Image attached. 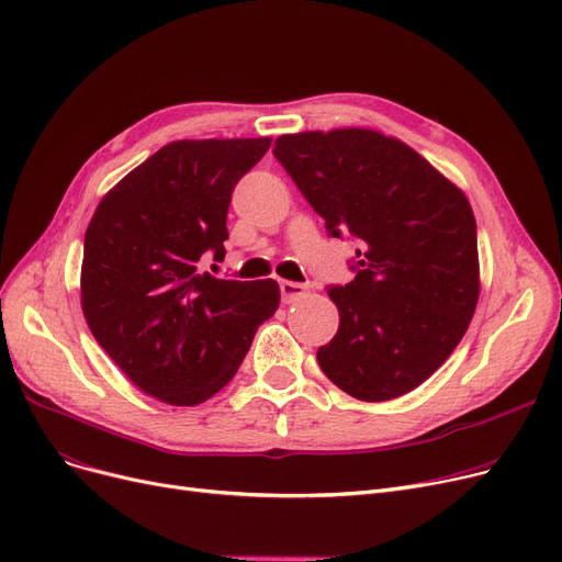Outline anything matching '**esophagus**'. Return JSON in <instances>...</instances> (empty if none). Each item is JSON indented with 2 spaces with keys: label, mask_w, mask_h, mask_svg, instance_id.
I'll return each mask as SVG.
<instances>
[{
  "label": "esophagus",
  "mask_w": 562,
  "mask_h": 562,
  "mask_svg": "<svg viewBox=\"0 0 562 562\" xmlns=\"http://www.w3.org/2000/svg\"><path fill=\"white\" fill-rule=\"evenodd\" d=\"M280 291H282V301L284 303H296L299 299L305 296L307 286L301 284V282H289V280H282L280 282Z\"/></svg>",
  "instance_id": "34e87169"
}]
</instances>
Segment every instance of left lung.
<instances>
[{"label":"left lung","mask_w":562,"mask_h":562,"mask_svg":"<svg viewBox=\"0 0 562 562\" xmlns=\"http://www.w3.org/2000/svg\"><path fill=\"white\" fill-rule=\"evenodd\" d=\"M273 154L328 236L360 243L356 278L328 286L339 328L316 351L319 368L362 402L411 393L448 360L477 305L467 194L411 146L368 128L282 135Z\"/></svg>","instance_id":"8db88e82"}]
</instances>
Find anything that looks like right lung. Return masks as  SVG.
Instances as JSON below:
<instances>
[{
  "label": "right lung",
  "mask_w": 562,
  "mask_h": 562,
  "mask_svg": "<svg viewBox=\"0 0 562 562\" xmlns=\"http://www.w3.org/2000/svg\"><path fill=\"white\" fill-rule=\"evenodd\" d=\"M271 137L179 139L121 179L85 234L82 312L91 335L139 390L194 406L238 372L280 305L276 280L200 273L225 255L232 190Z\"/></svg>",
  "instance_id": "1"
}]
</instances>
